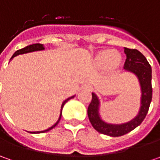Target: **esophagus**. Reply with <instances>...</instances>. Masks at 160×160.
I'll use <instances>...</instances> for the list:
<instances>
[{
	"label": "esophagus",
	"mask_w": 160,
	"mask_h": 160,
	"mask_svg": "<svg viewBox=\"0 0 160 160\" xmlns=\"http://www.w3.org/2000/svg\"><path fill=\"white\" fill-rule=\"evenodd\" d=\"M83 90H88V91H90V90L92 89V86L90 85L89 83H85V84H83Z\"/></svg>",
	"instance_id": "34e87169"
}]
</instances>
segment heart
<instances>
[{
  "label": "heart",
  "instance_id": "b5f03b06",
  "mask_svg": "<svg viewBox=\"0 0 160 160\" xmlns=\"http://www.w3.org/2000/svg\"><path fill=\"white\" fill-rule=\"evenodd\" d=\"M93 62L97 68H102L108 74L114 73L119 68L123 63L121 53L112 50H101L96 53Z\"/></svg>",
  "mask_w": 160,
  "mask_h": 160
}]
</instances>
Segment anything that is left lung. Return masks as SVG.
I'll use <instances>...</instances> for the list:
<instances>
[{
  "label": "left lung",
  "mask_w": 160,
  "mask_h": 160,
  "mask_svg": "<svg viewBox=\"0 0 160 160\" xmlns=\"http://www.w3.org/2000/svg\"><path fill=\"white\" fill-rule=\"evenodd\" d=\"M125 53L126 55V59L124 68L126 71L134 74L138 78L141 85L142 96L138 115L133 119L124 124H108L103 121L100 116V100L94 92L92 93V99L87 109L88 118L92 127L99 132L112 137L122 136L140 126L149 111L152 99L151 65L149 64L144 56L135 49L125 48Z\"/></svg>",
  "instance_id": "1"
}]
</instances>
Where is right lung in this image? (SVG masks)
Here are the masks:
<instances>
[{
  "mask_svg": "<svg viewBox=\"0 0 160 160\" xmlns=\"http://www.w3.org/2000/svg\"><path fill=\"white\" fill-rule=\"evenodd\" d=\"M42 50H44V47H43V44H41V43H34V44H31V45H28V46L25 47V48H23L21 50H18V51H17L13 55H12V57L10 59H12V58L16 57V56H18V55H19V54H24V53H28V52H37V51H42ZM75 95L72 96V97H69V98H68L67 100H65L64 102H62V105H61V109H60V115H59V118H58V121L53 125L52 126H51L50 128H48L46 130H44V131H40V132H33V133H36V132H47V131H50L51 129H52L53 127H55V126L58 125V123L59 122V120L61 118V111H62V108L64 107L65 103L68 102V101H69L70 99L72 98H74Z\"/></svg>",
  "mask_w": 160,
  "mask_h": 160,
  "instance_id": "add662e5",
  "label": "right lung"
}]
</instances>
